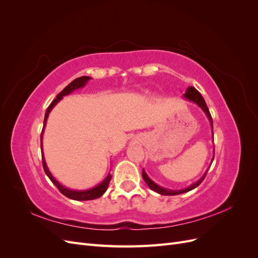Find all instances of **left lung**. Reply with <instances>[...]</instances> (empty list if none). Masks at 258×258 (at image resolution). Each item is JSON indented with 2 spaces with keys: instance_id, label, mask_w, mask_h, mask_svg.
Listing matches in <instances>:
<instances>
[{
  "instance_id": "8db88e82",
  "label": "left lung",
  "mask_w": 258,
  "mask_h": 258,
  "mask_svg": "<svg viewBox=\"0 0 258 258\" xmlns=\"http://www.w3.org/2000/svg\"><path fill=\"white\" fill-rule=\"evenodd\" d=\"M183 97H184V99L185 100H187V101H190V102H192V103H195L196 105H198L202 111H204V113L206 114V116H207V118L209 119V121H210V124H211V129H212V137H213V120H212V117H211V114H210V112H209V108H208V106H207V104H206V101H205V99L202 98V96L200 95V92L196 89V88H194V87H188L186 89V91H185V93L183 95ZM213 159H214V150H213V158H212V161H211V165H212V162H213ZM210 165V166H211ZM209 170V169H208ZM208 170L206 171L205 172V174L202 175L197 182H195V183H192L191 185H189V186H187L186 188H183V189H175V190H173V189H168V188H165V187H161V186H159L158 184H156L153 179H151L150 178V176H148L147 174H146V172L144 171V169H143V171H142V176H143V178H144V181H145V183L147 184V186L150 187V188L152 189V190H154L155 192H158L159 195H163V196H175V195H179V194H184V192H187V191H189V190H191V189H194V188H196L197 186H199L200 184H201V182L204 181V178L206 177V175H207V172H208Z\"/></svg>"
}]
</instances>
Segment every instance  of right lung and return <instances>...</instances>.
<instances>
[{
	"label": "right lung",
	"mask_w": 258,
	"mask_h": 258,
	"mask_svg": "<svg viewBox=\"0 0 258 258\" xmlns=\"http://www.w3.org/2000/svg\"><path fill=\"white\" fill-rule=\"evenodd\" d=\"M91 80V77L89 76H82V77H79V79L74 80L73 82L70 83L67 87L62 90L61 92H59L56 99H54L51 104L48 106L47 110H46V113H45V117H44V126H43V130H42V134H41V150H42V160H43V167H44V171L46 175H47L49 177L50 181L53 183V185L57 187V188L60 190L61 194H63L66 197L72 199V200H77V201H85V200H93V199H97L99 197L102 196V195L106 191L107 187H108V184H110V181L112 178V175L111 173H108L106 175V177L103 179L102 182H101L100 184H98L97 186L92 187V188H89V189H83V190H77V189H71V188H68V187L63 186L62 184H60L56 178L53 177V175L51 174V172L49 171L48 167H47V163H46V160H45V157H44V152H43V135H44V129H45V126H46V122H47V118L49 116V113L51 112L52 108L57 105V103L59 102V101L62 100V98H63L64 96H68L70 95V93H72L73 91L77 90V89H81V88H84L86 85H87V83Z\"/></svg>",
	"instance_id": "1"
}]
</instances>
